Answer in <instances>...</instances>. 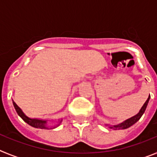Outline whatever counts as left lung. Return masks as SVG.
I'll list each match as a JSON object with an SVG mask.
<instances>
[{"label": "left lung", "mask_w": 157, "mask_h": 157, "mask_svg": "<svg viewBox=\"0 0 157 157\" xmlns=\"http://www.w3.org/2000/svg\"><path fill=\"white\" fill-rule=\"evenodd\" d=\"M149 98H150V95L148 98V99L146 100V101L145 102V104L143 105V106L141 107V109H140L139 112H138V114L135 115L133 117L130 118L128 120H125L123 123H120V124H118V125H113V126H110L109 124H106V126H109V128L110 129H114V130H123V129H127L129 128L130 127H131L132 125H134V123H137L138 120H140V118L142 116V115L144 114V112H145V109H146V107L148 105V103H149Z\"/></svg>", "instance_id": "obj_1"}]
</instances>
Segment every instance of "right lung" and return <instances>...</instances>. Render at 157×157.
I'll return each mask as SVG.
<instances>
[{
	"instance_id": "obj_1",
	"label": "right lung",
	"mask_w": 157,
	"mask_h": 157,
	"mask_svg": "<svg viewBox=\"0 0 157 157\" xmlns=\"http://www.w3.org/2000/svg\"><path fill=\"white\" fill-rule=\"evenodd\" d=\"M12 102H13V105H14V107H15V109H16V112L18 113V115H19V116H20L22 119H23V121L26 122L27 124H29V125L31 126V127H35V128L48 129V126H47L46 120H39V119H31V118H29L28 116H27L26 115L24 114V113H23V112L22 111V109H20V108H19L17 105H16V102H14L13 101H12ZM61 121H62V120L59 122V124H57V126H59V124H60ZM57 126H55V127H51V129L55 128V127H56Z\"/></svg>"
}]
</instances>
